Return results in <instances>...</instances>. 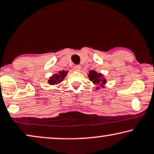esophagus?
I'll return each mask as SVG.
<instances>
[{
    "instance_id": "1",
    "label": "esophagus",
    "mask_w": 154,
    "mask_h": 154,
    "mask_svg": "<svg viewBox=\"0 0 154 154\" xmlns=\"http://www.w3.org/2000/svg\"><path fill=\"white\" fill-rule=\"evenodd\" d=\"M74 70L75 71H77V72H79V71L81 70V66H80L79 65H76V66H74Z\"/></svg>"
}]
</instances>
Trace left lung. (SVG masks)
Returning a JSON list of instances; mask_svg holds the SVG:
<instances>
[{"mask_svg": "<svg viewBox=\"0 0 154 154\" xmlns=\"http://www.w3.org/2000/svg\"><path fill=\"white\" fill-rule=\"evenodd\" d=\"M89 79L91 81H92L94 84H105V79L103 78L101 74H99V73H97L95 71H91L89 73ZM102 86V85H100Z\"/></svg>", "mask_w": 154, "mask_h": 154, "instance_id": "8db88e82", "label": "left lung"}]
</instances>
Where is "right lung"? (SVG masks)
Listing matches in <instances>:
<instances>
[{
  "label": "right lung",
  "instance_id": "right-lung-1",
  "mask_svg": "<svg viewBox=\"0 0 154 154\" xmlns=\"http://www.w3.org/2000/svg\"><path fill=\"white\" fill-rule=\"evenodd\" d=\"M68 72H65V71H60L58 73V74L54 75L52 77H50V79L49 80V84L50 85H56L62 82V80L64 79L65 77Z\"/></svg>",
  "mask_w": 154,
  "mask_h": 154
}]
</instances>
